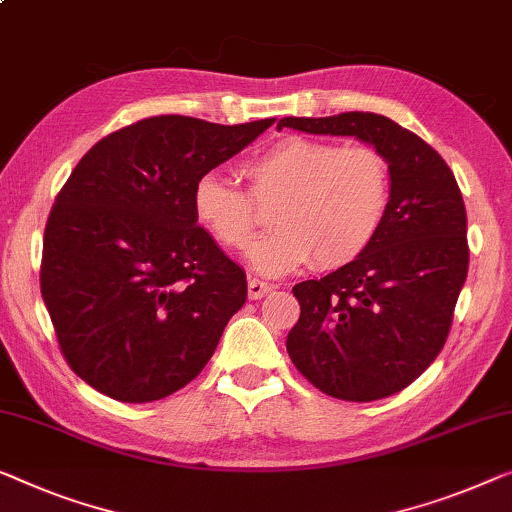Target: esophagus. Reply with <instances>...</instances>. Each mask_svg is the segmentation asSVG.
Returning <instances> with one entry per match:
<instances>
[{"label": "esophagus", "mask_w": 512, "mask_h": 512, "mask_svg": "<svg viewBox=\"0 0 512 512\" xmlns=\"http://www.w3.org/2000/svg\"><path fill=\"white\" fill-rule=\"evenodd\" d=\"M273 289V285H269V282H262V280H248V296L253 301L262 299V296H266Z\"/></svg>", "instance_id": "1"}]
</instances>
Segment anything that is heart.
I'll return each mask as SVG.
<instances>
[{
  "instance_id": "1",
  "label": "heart",
  "mask_w": 512,
  "mask_h": 512,
  "mask_svg": "<svg viewBox=\"0 0 512 512\" xmlns=\"http://www.w3.org/2000/svg\"><path fill=\"white\" fill-rule=\"evenodd\" d=\"M248 193L216 172L193 186L197 225L223 248L243 250L257 230V207H273V230L253 243L248 264L276 278L310 264L335 271L361 257L384 225L391 167L372 147L289 135L241 165Z\"/></svg>"
}]
</instances>
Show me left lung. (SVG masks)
Listing matches in <instances>:
<instances>
[{
  "mask_svg": "<svg viewBox=\"0 0 512 512\" xmlns=\"http://www.w3.org/2000/svg\"><path fill=\"white\" fill-rule=\"evenodd\" d=\"M280 128L356 137L391 167L377 239L352 264L294 285L301 317L287 335L296 370L322 393L349 402L388 398L430 368L451 331L469 269L460 188L430 144L381 114L285 117Z\"/></svg>",
  "mask_w": 512,
  "mask_h": 512,
  "instance_id": "1",
  "label": "left lung"
}]
</instances>
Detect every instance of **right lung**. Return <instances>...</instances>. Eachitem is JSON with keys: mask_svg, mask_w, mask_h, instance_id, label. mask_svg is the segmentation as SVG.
<instances>
[{"mask_svg": "<svg viewBox=\"0 0 512 512\" xmlns=\"http://www.w3.org/2000/svg\"><path fill=\"white\" fill-rule=\"evenodd\" d=\"M273 121L160 114L75 165L45 225L41 294L61 354L98 393L154 402L209 363L248 285L197 225L193 186Z\"/></svg>", "mask_w": 512, "mask_h": 512, "instance_id": "1", "label": "right lung"}]
</instances>
